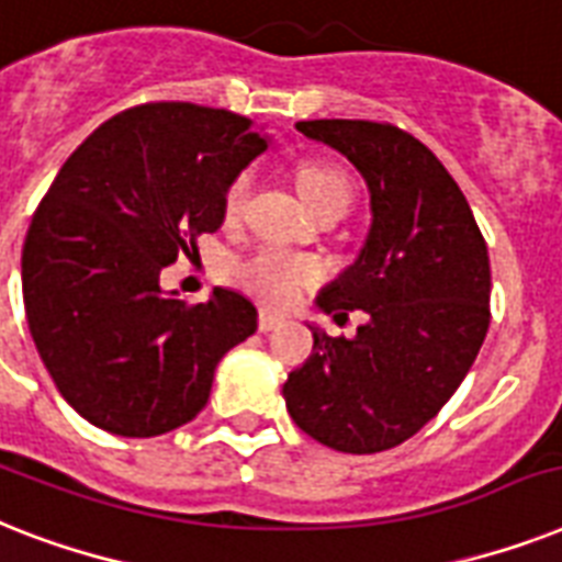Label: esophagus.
Masks as SVG:
<instances>
[{
  "label": "esophagus",
  "instance_id": "esophagus-1",
  "mask_svg": "<svg viewBox=\"0 0 562 562\" xmlns=\"http://www.w3.org/2000/svg\"><path fill=\"white\" fill-rule=\"evenodd\" d=\"M282 323H285V317H280V314L277 312H268V308H262V312H259V331H273V328H280Z\"/></svg>",
  "mask_w": 562,
  "mask_h": 562
}]
</instances>
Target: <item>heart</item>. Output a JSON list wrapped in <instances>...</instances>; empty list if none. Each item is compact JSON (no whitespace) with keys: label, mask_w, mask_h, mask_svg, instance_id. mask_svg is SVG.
Returning a JSON list of instances; mask_svg holds the SVG:
<instances>
[{"label":"heart","mask_w":562,"mask_h":562,"mask_svg":"<svg viewBox=\"0 0 562 562\" xmlns=\"http://www.w3.org/2000/svg\"><path fill=\"white\" fill-rule=\"evenodd\" d=\"M296 190L303 195L312 213H321L323 207L331 204L352 202V181L340 167L331 164H308L296 176ZM250 193V172H241L231 181L225 193V213L239 216ZM321 277L317 262L305 257H291L280 250H259L239 266V280L245 289L259 294L268 303H289L294 300L296 291Z\"/></svg>","instance_id":"obj_1"}]
</instances>
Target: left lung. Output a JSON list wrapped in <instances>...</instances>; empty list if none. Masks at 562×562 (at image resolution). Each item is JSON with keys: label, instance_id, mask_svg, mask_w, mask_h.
<instances>
[{"label": "left lung", "instance_id": "1", "mask_svg": "<svg viewBox=\"0 0 562 562\" xmlns=\"http://www.w3.org/2000/svg\"><path fill=\"white\" fill-rule=\"evenodd\" d=\"M305 138L340 153L369 190L358 257L323 285L317 312L355 337L308 323L314 349L282 398L303 432L340 453L407 441L471 372L491 323V262L471 204L430 149L390 123L303 121Z\"/></svg>", "mask_w": 562, "mask_h": 562}]
</instances>
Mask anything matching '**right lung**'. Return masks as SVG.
<instances>
[{
    "label": "right lung",
    "instance_id": "add662e5",
    "mask_svg": "<svg viewBox=\"0 0 562 562\" xmlns=\"http://www.w3.org/2000/svg\"><path fill=\"white\" fill-rule=\"evenodd\" d=\"M271 144L227 109L147 103L63 164L25 236L22 300L48 375L89 424L149 439L193 422L218 360L257 331L245 294L184 305L161 271L216 234L231 181Z\"/></svg>",
    "mask_w": 562,
    "mask_h": 562
}]
</instances>
